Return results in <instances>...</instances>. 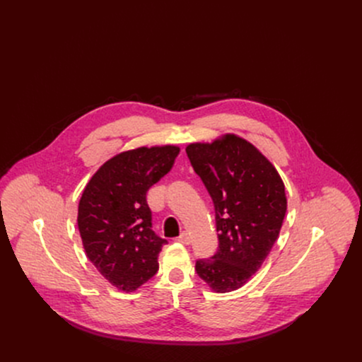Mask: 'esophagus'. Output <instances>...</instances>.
<instances>
[{
  "instance_id": "34e87169",
  "label": "esophagus",
  "mask_w": 362,
  "mask_h": 362,
  "mask_svg": "<svg viewBox=\"0 0 362 362\" xmlns=\"http://www.w3.org/2000/svg\"><path fill=\"white\" fill-rule=\"evenodd\" d=\"M176 240H177V242H180V243H183V245H189V243L192 242L190 235H189L187 232H182V233H180V236H179Z\"/></svg>"
}]
</instances>
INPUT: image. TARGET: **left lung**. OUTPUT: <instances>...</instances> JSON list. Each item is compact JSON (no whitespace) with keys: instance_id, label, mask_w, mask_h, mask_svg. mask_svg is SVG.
Returning <instances> with one entry per match:
<instances>
[{"instance_id":"8db88e82","label":"left lung","mask_w":362,"mask_h":362,"mask_svg":"<svg viewBox=\"0 0 362 362\" xmlns=\"http://www.w3.org/2000/svg\"><path fill=\"white\" fill-rule=\"evenodd\" d=\"M186 153L214 200L219 239L218 252L196 261L194 269L212 291H235L262 267L279 236L284 182L264 154L236 134L192 143Z\"/></svg>"}]
</instances>
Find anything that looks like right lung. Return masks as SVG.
<instances>
[{
	"mask_svg": "<svg viewBox=\"0 0 362 362\" xmlns=\"http://www.w3.org/2000/svg\"><path fill=\"white\" fill-rule=\"evenodd\" d=\"M179 151L168 144L119 153L83 190L77 225L86 255L120 291H136L159 271L168 240L151 230L146 193L170 172Z\"/></svg>",
	"mask_w": 362,
	"mask_h": 362,
	"instance_id": "add662e5",
	"label": "right lung"
}]
</instances>
